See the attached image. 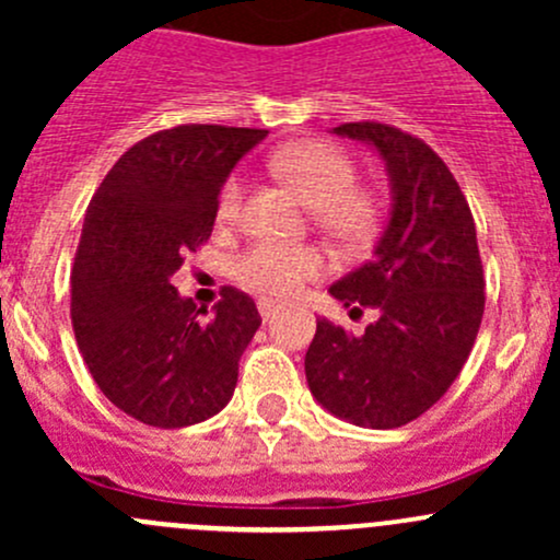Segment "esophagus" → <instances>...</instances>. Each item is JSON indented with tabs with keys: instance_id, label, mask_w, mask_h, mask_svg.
I'll use <instances>...</instances> for the list:
<instances>
[{
	"instance_id": "1",
	"label": "esophagus",
	"mask_w": 560,
	"mask_h": 560,
	"mask_svg": "<svg viewBox=\"0 0 560 560\" xmlns=\"http://www.w3.org/2000/svg\"><path fill=\"white\" fill-rule=\"evenodd\" d=\"M257 308H259V314H262V319H265V322H268V319H273V316H276V312H279V303L268 301V298H259Z\"/></svg>"
}]
</instances>
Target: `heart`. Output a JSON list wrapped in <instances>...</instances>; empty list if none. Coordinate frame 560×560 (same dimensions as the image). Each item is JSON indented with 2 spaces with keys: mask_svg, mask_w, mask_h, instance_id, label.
<instances>
[{
  "mask_svg": "<svg viewBox=\"0 0 560 560\" xmlns=\"http://www.w3.org/2000/svg\"><path fill=\"white\" fill-rule=\"evenodd\" d=\"M273 167L314 208V222L343 246H360L380 228V202L358 189V167L341 149L319 140L295 143L273 156ZM244 200V178L233 175L219 195V217L235 219ZM235 279L265 298H290L325 270L314 246L257 244L235 262Z\"/></svg>",
  "mask_w": 560,
  "mask_h": 560,
  "instance_id": "b5f03b06",
  "label": "heart"
}]
</instances>
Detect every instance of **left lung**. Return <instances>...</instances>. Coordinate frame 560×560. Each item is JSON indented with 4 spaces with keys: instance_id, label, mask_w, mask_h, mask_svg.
<instances>
[{
    "instance_id": "obj_1",
    "label": "left lung",
    "mask_w": 560,
    "mask_h": 560,
    "mask_svg": "<svg viewBox=\"0 0 560 560\" xmlns=\"http://www.w3.org/2000/svg\"><path fill=\"white\" fill-rule=\"evenodd\" d=\"M385 162L389 217L365 265L330 287L343 308L376 319L352 336L316 319L308 389L322 409L360 428H400L431 409L474 347L485 312L482 259L471 211L436 151L376 121L332 127Z\"/></svg>"
}]
</instances>
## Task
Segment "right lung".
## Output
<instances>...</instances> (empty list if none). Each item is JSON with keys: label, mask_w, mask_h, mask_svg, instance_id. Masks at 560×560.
I'll return each mask as SVG.
<instances>
[{"label": "right lung", "mask_w": 560, "mask_h": 560, "mask_svg": "<svg viewBox=\"0 0 560 560\" xmlns=\"http://www.w3.org/2000/svg\"><path fill=\"white\" fill-rule=\"evenodd\" d=\"M265 135L219 124L149 135L89 202L70 276L72 327L105 398L145 425H195L233 398L262 322L257 306L228 287L211 312H197L171 279L211 238L224 180Z\"/></svg>", "instance_id": "1"}]
</instances>
